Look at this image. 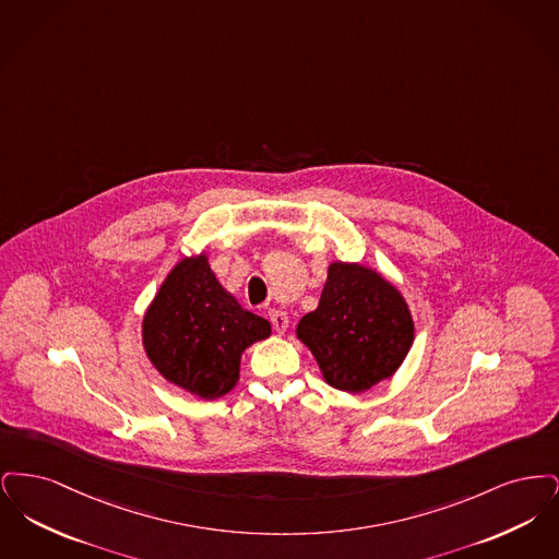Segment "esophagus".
<instances>
[{
  "mask_svg": "<svg viewBox=\"0 0 559 559\" xmlns=\"http://www.w3.org/2000/svg\"><path fill=\"white\" fill-rule=\"evenodd\" d=\"M267 319L272 322L274 331L281 333V335L289 329V317L285 312H281V310H267Z\"/></svg>",
  "mask_w": 559,
  "mask_h": 559,
  "instance_id": "1",
  "label": "esophagus"
}]
</instances>
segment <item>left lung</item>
<instances>
[{
	"label": "left lung",
	"mask_w": 559,
	"mask_h": 559,
	"mask_svg": "<svg viewBox=\"0 0 559 559\" xmlns=\"http://www.w3.org/2000/svg\"><path fill=\"white\" fill-rule=\"evenodd\" d=\"M322 379L362 394L399 371L415 342L411 308L383 274L356 262H331L317 310L297 322Z\"/></svg>",
	"instance_id": "8db88e82"
}]
</instances>
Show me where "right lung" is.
Here are the masks:
<instances>
[{"instance_id": "right-lung-1", "label": "right lung", "mask_w": 559, "mask_h": 559, "mask_svg": "<svg viewBox=\"0 0 559 559\" xmlns=\"http://www.w3.org/2000/svg\"><path fill=\"white\" fill-rule=\"evenodd\" d=\"M270 335V322L247 312L217 281L207 251L167 272L142 319L151 365L165 381L203 400L235 390L242 352Z\"/></svg>"}]
</instances>
